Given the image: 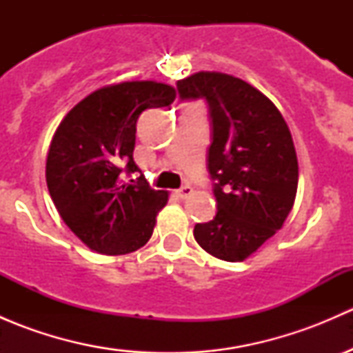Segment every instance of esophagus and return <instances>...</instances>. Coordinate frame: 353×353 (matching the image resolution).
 I'll return each instance as SVG.
<instances>
[{
	"label": "esophagus",
	"instance_id": "34e87169",
	"mask_svg": "<svg viewBox=\"0 0 353 353\" xmlns=\"http://www.w3.org/2000/svg\"><path fill=\"white\" fill-rule=\"evenodd\" d=\"M176 194L181 199H186L188 196H191V194H193V188H191V186H183V188H181V190L176 191Z\"/></svg>",
	"mask_w": 353,
	"mask_h": 353
}]
</instances>
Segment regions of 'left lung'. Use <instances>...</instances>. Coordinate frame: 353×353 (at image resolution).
Segmentation results:
<instances>
[{
	"instance_id": "8db88e82",
	"label": "left lung",
	"mask_w": 353,
	"mask_h": 353,
	"mask_svg": "<svg viewBox=\"0 0 353 353\" xmlns=\"http://www.w3.org/2000/svg\"><path fill=\"white\" fill-rule=\"evenodd\" d=\"M177 90L181 99H206L213 126L208 170L219 212L194 225V239L215 258L244 261L294 206L299 163L290 130L265 94L232 74L198 71Z\"/></svg>"
}]
</instances>
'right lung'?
I'll use <instances>...</instances> for the list:
<instances>
[{
    "label": "right lung",
    "mask_w": 353,
    "mask_h": 353,
    "mask_svg": "<svg viewBox=\"0 0 353 353\" xmlns=\"http://www.w3.org/2000/svg\"><path fill=\"white\" fill-rule=\"evenodd\" d=\"M176 88L154 80L105 85L63 117L49 145L46 183L63 222L92 251L119 256L150 241L169 193L143 176L124 183L133 160L137 121L145 109L165 108Z\"/></svg>",
    "instance_id": "add662e5"
}]
</instances>
